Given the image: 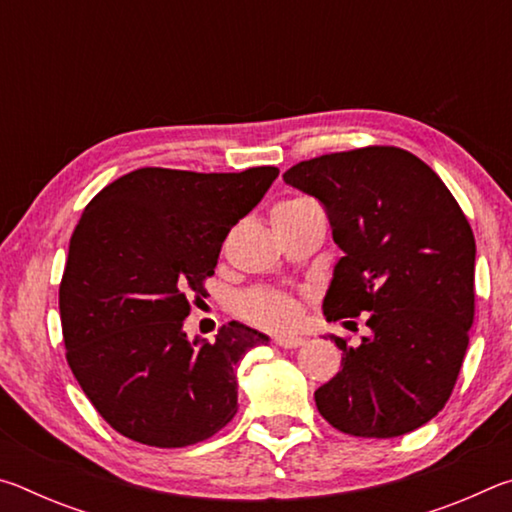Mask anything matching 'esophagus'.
I'll return each mask as SVG.
<instances>
[{"label":"esophagus","mask_w":512,"mask_h":512,"mask_svg":"<svg viewBox=\"0 0 512 512\" xmlns=\"http://www.w3.org/2000/svg\"><path fill=\"white\" fill-rule=\"evenodd\" d=\"M275 343L284 350H296V348H300L302 343H305V339H302V336H296V334H287V336H277Z\"/></svg>","instance_id":"1"}]
</instances>
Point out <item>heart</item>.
<instances>
[{"label": "heart", "mask_w": 512, "mask_h": 512, "mask_svg": "<svg viewBox=\"0 0 512 512\" xmlns=\"http://www.w3.org/2000/svg\"><path fill=\"white\" fill-rule=\"evenodd\" d=\"M239 311L253 323L268 329H287L298 323L296 300L277 291H250L239 300Z\"/></svg>", "instance_id": "obj_1"}]
</instances>
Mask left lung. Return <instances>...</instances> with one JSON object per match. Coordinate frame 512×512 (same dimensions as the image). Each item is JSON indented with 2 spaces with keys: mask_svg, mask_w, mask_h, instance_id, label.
I'll list each match as a JSON object with an SVG mask.
<instances>
[{
  "mask_svg": "<svg viewBox=\"0 0 512 512\" xmlns=\"http://www.w3.org/2000/svg\"><path fill=\"white\" fill-rule=\"evenodd\" d=\"M284 183L318 198L343 257L323 300L332 320L368 314L370 336L343 350L314 393L334 429L395 438L422 427L452 395L474 320L470 223L436 171L395 146L293 164Z\"/></svg>",
  "mask_w": 512,
  "mask_h": 512,
  "instance_id": "1",
  "label": "left lung"
}]
</instances>
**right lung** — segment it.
<instances>
[{"label": "right lung", "instance_id": "obj_1", "mask_svg": "<svg viewBox=\"0 0 512 512\" xmlns=\"http://www.w3.org/2000/svg\"><path fill=\"white\" fill-rule=\"evenodd\" d=\"M277 173L146 167L83 210L60 282V323L76 381L121 436L187 447L235 418L239 361L271 339L232 320L214 343L189 341L187 298L205 296L223 239Z\"/></svg>", "mask_w": 512, "mask_h": 512}]
</instances>
